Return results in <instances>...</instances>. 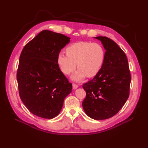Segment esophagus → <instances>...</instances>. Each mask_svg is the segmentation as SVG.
<instances>
[{"instance_id":"1","label":"esophagus","mask_w":148,"mask_h":148,"mask_svg":"<svg viewBox=\"0 0 148 148\" xmlns=\"http://www.w3.org/2000/svg\"><path fill=\"white\" fill-rule=\"evenodd\" d=\"M77 87H78V86L76 84H74V83L72 84V88H73L74 90H76Z\"/></svg>"}]
</instances>
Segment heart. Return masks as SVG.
<instances>
[{"instance_id":"1","label":"heart","mask_w":148,"mask_h":148,"mask_svg":"<svg viewBox=\"0 0 148 148\" xmlns=\"http://www.w3.org/2000/svg\"><path fill=\"white\" fill-rule=\"evenodd\" d=\"M67 55L60 53L57 64L63 73L69 75L79 69L72 78L80 81L86 76L92 77L98 74L105 60V50L97 42L81 41L72 44L66 49Z\"/></svg>"}]
</instances>
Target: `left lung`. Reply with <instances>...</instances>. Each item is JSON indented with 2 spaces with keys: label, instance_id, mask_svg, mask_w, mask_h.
Instances as JSON below:
<instances>
[{
  "label": "left lung",
  "instance_id": "left-lung-1",
  "mask_svg": "<svg viewBox=\"0 0 148 148\" xmlns=\"http://www.w3.org/2000/svg\"><path fill=\"white\" fill-rule=\"evenodd\" d=\"M95 38L106 49L105 60L98 74L83 85L86 95L82 105L90 118L102 120L112 117L124 106L129 97L131 75L127 56L117 44L104 36Z\"/></svg>",
  "mask_w": 148,
  "mask_h": 148
}]
</instances>
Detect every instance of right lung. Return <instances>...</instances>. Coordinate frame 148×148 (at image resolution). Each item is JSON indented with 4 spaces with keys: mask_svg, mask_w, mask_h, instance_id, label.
Returning a JSON list of instances; mask_svg holds the SVG:
<instances>
[{
    "mask_svg": "<svg viewBox=\"0 0 148 148\" xmlns=\"http://www.w3.org/2000/svg\"><path fill=\"white\" fill-rule=\"evenodd\" d=\"M70 37L42 30L28 42L19 60L16 78L20 99L29 111L40 118L57 116L72 89L57 64Z\"/></svg>",
    "mask_w": 148,
    "mask_h": 148,
    "instance_id": "add662e5",
    "label": "right lung"
}]
</instances>
